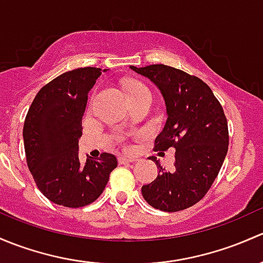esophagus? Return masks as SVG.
<instances>
[{
  "instance_id": "1",
  "label": "esophagus",
  "mask_w": 263,
  "mask_h": 263,
  "mask_svg": "<svg viewBox=\"0 0 263 263\" xmlns=\"http://www.w3.org/2000/svg\"><path fill=\"white\" fill-rule=\"evenodd\" d=\"M118 161H119V164H124V163H130V162H135L137 159L132 158V157H119Z\"/></svg>"
}]
</instances>
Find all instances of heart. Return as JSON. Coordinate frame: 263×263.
<instances>
[{"mask_svg":"<svg viewBox=\"0 0 263 263\" xmlns=\"http://www.w3.org/2000/svg\"><path fill=\"white\" fill-rule=\"evenodd\" d=\"M147 91L148 90L144 87V86L140 85V83H137V82L132 83L130 87H129V95H130V97L134 96V95L142 93V92H147Z\"/></svg>","mask_w":263,"mask_h":263,"instance_id":"b5f03b06","label":"heart"}]
</instances>
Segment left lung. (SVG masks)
I'll return each mask as SVG.
<instances>
[{"instance_id": "1", "label": "left lung", "mask_w": 263, "mask_h": 263, "mask_svg": "<svg viewBox=\"0 0 263 263\" xmlns=\"http://www.w3.org/2000/svg\"><path fill=\"white\" fill-rule=\"evenodd\" d=\"M130 68L151 80L164 99L167 121L156 138V151L173 147L175 167L142 187L145 201L162 212H180L199 202L221 168L229 135L220 102L209 86L195 76L164 64Z\"/></svg>"}]
</instances>
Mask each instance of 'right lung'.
Masks as SVG:
<instances>
[{
	"mask_svg": "<svg viewBox=\"0 0 263 263\" xmlns=\"http://www.w3.org/2000/svg\"><path fill=\"white\" fill-rule=\"evenodd\" d=\"M101 73V68L85 67L54 78L37 92L24 123L26 162L35 183L47 199L62 206L93 202L118 166L110 153L90 157L85 164L78 158L88 92Z\"/></svg>",
	"mask_w": 263,
	"mask_h": 263,
	"instance_id": "1",
	"label": "right lung"
}]
</instances>
